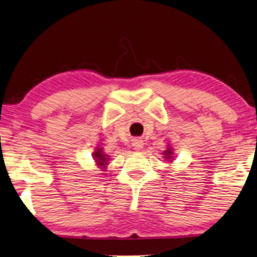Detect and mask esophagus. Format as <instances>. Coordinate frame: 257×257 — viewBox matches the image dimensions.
<instances>
[{
    "label": "esophagus",
    "mask_w": 257,
    "mask_h": 257,
    "mask_svg": "<svg viewBox=\"0 0 257 257\" xmlns=\"http://www.w3.org/2000/svg\"><path fill=\"white\" fill-rule=\"evenodd\" d=\"M132 145H133L134 150H137V151H140V150L143 149L144 142L142 141V140H140V139H135V140H133Z\"/></svg>",
    "instance_id": "obj_1"
}]
</instances>
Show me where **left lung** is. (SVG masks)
<instances>
[{
    "label": "left lung",
    "instance_id": "left-lung-1",
    "mask_svg": "<svg viewBox=\"0 0 257 257\" xmlns=\"http://www.w3.org/2000/svg\"><path fill=\"white\" fill-rule=\"evenodd\" d=\"M167 147L168 148H167V150H164L162 156H163V158H164V160H166V161H168L169 163H172L173 160H174V153H173L174 151H173V149H172L170 144H168Z\"/></svg>",
    "mask_w": 257,
    "mask_h": 257
}]
</instances>
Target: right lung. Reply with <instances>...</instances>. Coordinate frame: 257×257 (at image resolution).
<instances>
[{
    "label": "right lung",
    "mask_w": 257,
    "mask_h": 257,
    "mask_svg": "<svg viewBox=\"0 0 257 257\" xmlns=\"http://www.w3.org/2000/svg\"><path fill=\"white\" fill-rule=\"evenodd\" d=\"M93 159L95 160L96 166L98 169H101V171H106L107 166L109 163V156L104 152V149L100 147H96L95 151L93 152Z\"/></svg>",
    "instance_id": "1"
}]
</instances>
